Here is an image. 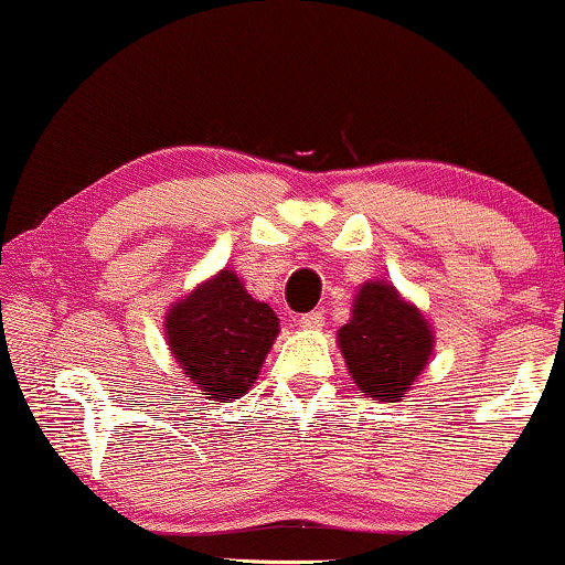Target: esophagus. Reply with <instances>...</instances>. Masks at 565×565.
Listing matches in <instances>:
<instances>
[{
  "mask_svg": "<svg viewBox=\"0 0 565 565\" xmlns=\"http://www.w3.org/2000/svg\"><path fill=\"white\" fill-rule=\"evenodd\" d=\"M302 329H321L323 327V310H310V313L300 316Z\"/></svg>",
  "mask_w": 565,
  "mask_h": 565,
  "instance_id": "obj_1",
  "label": "esophagus"
}]
</instances>
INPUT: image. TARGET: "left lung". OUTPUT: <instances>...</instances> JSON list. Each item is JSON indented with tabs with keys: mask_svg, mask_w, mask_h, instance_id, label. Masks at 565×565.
Returning a JSON list of instances; mask_svg holds the SVG:
<instances>
[{
	"mask_svg": "<svg viewBox=\"0 0 565 565\" xmlns=\"http://www.w3.org/2000/svg\"><path fill=\"white\" fill-rule=\"evenodd\" d=\"M340 350L359 391L374 401H401L433 350V332L391 284L369 281L340 329Z\"/></svg>",
	"mask_w": 565,
	"mask_h": 565,
	"instance_id": "obj_1",
	"label": "left lung"
}]
</instances>
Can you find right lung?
<instances>
[{"label":"right lung","instance_id":"1","mask_svg":"<svg viewBox=\"0 0 565 565\" xmlns=\"http://www.w3.org/2000/svg\"><path fill=\"white\" fill-rule=\"evenodd\" d=\"M278 334L268 302L255 300L233 270H220L167 316V340L180 369L206 398L246 393Z\"/></svg>","mask_w":565,"mask_h":565}]
</instances>
